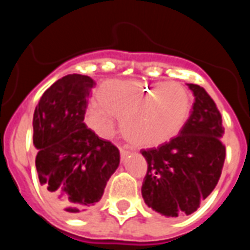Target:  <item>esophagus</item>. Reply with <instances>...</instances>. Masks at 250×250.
Masks as SVG:
<instances>
[{
    "label": "esophagus",
    "mask_w": 250,
    "mask_h": 250,
    "mask_svg": "<svg viewBox=\"0 0 250 250\" xmlns=\"http://www.w3.org/2000/svg\"><path fill=\"white\" fill-rule=\"evenodd\" d=\"M128 154H130V151H127L125 148H120V158H122V159H125Z\"/></svg>",
    "instance_id": "obj_1"
}]
</instances>
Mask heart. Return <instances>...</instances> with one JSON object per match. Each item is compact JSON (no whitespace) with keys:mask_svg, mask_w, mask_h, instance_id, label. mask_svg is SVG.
<instances>
[{"mask_svg":"<svg viewBox=\"0 0 250 250\" xmlns=\"http://www.w3.org/2000/svg\"><path fill=\"white\" fill-rule=\"evenodd\" d=\"M98 104L85 112V123L108 139L115 118L122 119L125 139L141 148L162 146L181 134L191 109V96L179 83L107 80L96 91Z\"/></svg>","mask_w":250,"mask_h":250,"instance_id":"b5f03b06","label":"heart"}]
</instances>
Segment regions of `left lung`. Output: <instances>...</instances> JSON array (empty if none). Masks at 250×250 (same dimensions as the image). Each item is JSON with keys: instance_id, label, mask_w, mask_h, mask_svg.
Masks as SVG:
<instances>
[{"instance_id": "obj_1", "label": "left lung", "mask_w": 250, "mask_h": 250, "mask_svg": "<svg viewBox=\"0 0 250 250\" xmlns=\"http://www.w3.org/2000/svg\"><path fill=\"white\" fill-rule=\"evenodd\" d=\"M188 87L194 104L184 130L158 148L142 150L147 161L142 197L148 208L168 218L198 209L218 184L225 162L220 111L204 88Z\"/></svg>"}]
</instances>
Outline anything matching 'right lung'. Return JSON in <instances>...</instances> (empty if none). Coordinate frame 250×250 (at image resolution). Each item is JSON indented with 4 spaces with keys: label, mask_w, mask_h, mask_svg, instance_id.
Wrapping results in <instances>:
<instances>
[{
    "label": "right lung",
    "mask_w": 250,
    "mask_h": 250,
    "mask_svg": "<svg viewBox=\"0 0 250 250\" xmlns=\"http://www.w3.org/2000/svg\"><path fill=\"white\" fill-rule=\"evenodd\" d=\"M93 85L89 76L66 75L46 89L33 114L41 188L56 209L69 214L83 213L100 201L120 162L119 150L84 123Z\"/></svg>",
    "instance_id": "right-lung-1"
}]
</instances>
